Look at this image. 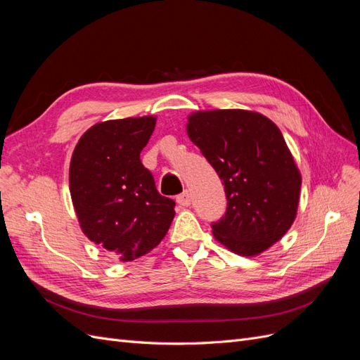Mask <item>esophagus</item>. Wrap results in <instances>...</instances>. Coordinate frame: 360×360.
<instances>
[{
  "label": "esophagus",
  "mask_w": 360,
  "mask_h": 360,
  "mask_svg": "<svg viewBox=\"0 0 360 360\" xmlns=\"http://www.w3.org/2000/svg\"><path fill=\"white\" fill-rule=\"evenodd\" d=\"M177 202L181 205V207H188V205H191V193L188 192V191H184V192H181L180 195H177Z\"/></svg>",
  "instance_id": "esophagus-1"
}]
</instances>
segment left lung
Listing matches in <instances>:
<instances>
[{"instance_id": "1", "label": "left lung", "mask_w": 360, "mask_h": 360, "mask_svg": "<svg viewBox=\"0 0 360 360\" xmlns=\"http://www.w3.org/2000/svg\"><path fill=\"white\" fill-rule=\"evenodd\" d=\"M188 135L224 184L226 212L212 224L217 240L243 257L276 243L294 222L302 184L278 126L252 111H198Z\"/></svg>"}]
</instances>
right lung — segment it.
I'll list each match as a JSON object with an SVG mask.
<instances>
[{"label": "right lung", "mask_w": 360, "mask_h": 360, "mask_svg": "<svg viewBox=\"0 0 360 360\" xmlns=\"http://www.w3.org/2000/svg\"><path fill=\"white\" fill-rule=\"evenodd\" d=\"M155 126L150 115L97 123L70 160V195L84 234L122 261L156 248L176 214V202L158 192L139 159Z\"/></svg>", "instance_id": "obj_1"}]
</instances>
